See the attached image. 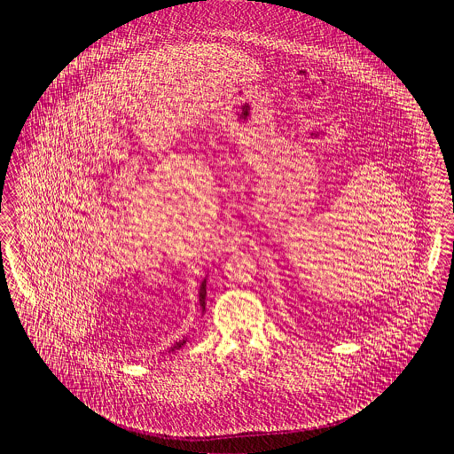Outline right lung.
<instances>
[{
    "mask_svg": "<svg viewBox=\"0 0 454 454\" xmlns=\"http://www.w3.org/2000/svg\"><path fill=\"white\" fill-rule=\"evenodd\" d=\"M199 306L202 308V313H204V308H206V278L200 281V286H199ZM185 342H187V339H182V340L175 342V344L171 346L169 353H171V351H176V349H180V348H182Z\"/></svg>",
    "mask_w": 454,
    "mask_h": 454,
    "instance_id": "right-lung-1",
    "label": "right lung"
}]
</instances>
